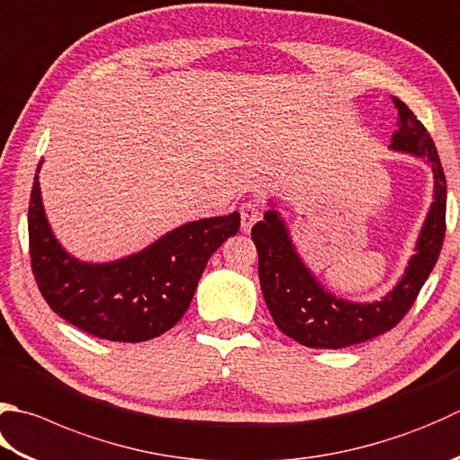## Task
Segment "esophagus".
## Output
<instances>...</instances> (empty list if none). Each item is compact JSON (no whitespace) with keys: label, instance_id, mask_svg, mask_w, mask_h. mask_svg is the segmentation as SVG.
Listing matches in <instances>:
<instances>
[{"label":"esophagus","instance_id":"1","mask_svg":"<svg viewBox=\"0 0 460 460\" xmlns=\"http://www.w3.org/2000/svg\"><path fill=\"white\" fill-rule=\"evenodd\" d=\"M261 207L253 201H249L241 207V229L243 231H251V227L261 219Z\"/></svg>","mask_w":460,"mask_h":460}]
</instances>
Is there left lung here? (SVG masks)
Wrapping results in <instances>:
<instances>
[{"label":"left lung","instance_id":"1","mask_svg":"<svg viewBox=\"0 0 460 460\" xmlns=\"http://www.w3.org/2000/svg\"><path fill=\"white\" fill-rule=\"evenodd\" d=\"M399 110V129L391 149L425 159L435 177L433 203L409 259L401 281L381 301L353 303L329 293L296 253L285 219L275 205L251 229L259 253V281L275 325L287 337L311 349H343L365 343L391 331L407 314L440 255L445 239L447 179L435 141L425 125L401 99L393 97Z\"/></svg>","mask_w":460,"mask_h":460}]
</instances>
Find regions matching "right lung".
Returning <instances> with one entry per match:
<instances>
[{"mask_svg":"<svg viewBox=\"0 0 460 460\" xmlns=\"http://www.w3.org/2000/svg\"><path fill=\"white\" fill-rule=\"evenodd\" d=\"M41 161L38 165V173ZM35 173L27 229L31 269L53 313L89 335L141 343L183 317L209 257L239 231V213L185 223L139 253L85 263L59 245L45 217Z\"/></svg>","mask_w":460,"mask_h":460,"instance_id":"right-lung-1","label":"right lung"}]
</instances>
